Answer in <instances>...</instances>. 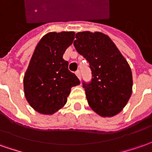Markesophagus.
<instances>
[{
    "mask_svg": "<svg viewBox=\"0 0 152 152\" xmlns=\"http://www.w3.org/2000/svg\"><path fill=\"white\" fill-rule=\"evenodd\" d=\"M76 76H77V77H78V78H79V79L80 80V76H81V74H80V71H77V72H76Z\"/></svg>",
    "mask_w": 152,
    "mask_h": 152,
    "instance_id": "obj_1",
    "label": "esophagus"
}]
</instances>
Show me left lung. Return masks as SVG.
<instances>
[{"label": "left lung", "mask_w": 152, "mask_h": 152, "mask_svg": "<svg viewBox=\"0 0 152 152\" xmlns=\"http://www.w3.org/2000/svg\"><path fill=\"white\" fill-rule=\"evenodd\" d=\"M74 46L91 71V80L82 82L91 108L103 117L118 114L132 92V74L126 60L102 32L76 33Z\"/></svg>", "instance_id": "8db88e82"}]
</instances>
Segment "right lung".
<instances>
[{
  "label": "right lung",
  "instance_id": "obj_1",
  "mask_svg": "<svg viewBox=\"0 0 152 152\" xmlns=\"http://www.w3.org/2000/svg\"><path fill=\"white\" fill-rule=\"evenodd\" d=\"M75 39V32H50L34 50L25 73V96L34 110L51 115L67 102L72 86L80 84L77 76L68 70L63 54Z\"/></svg>",
  "mask_w": 152,
  "mask_h": 152
}]
</instances>
